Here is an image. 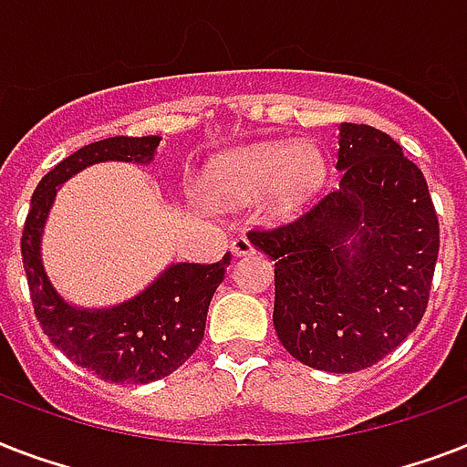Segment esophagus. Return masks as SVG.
Segmentation results:
<instances>
[{"label":"esophagus","mask_w":467,"mask_h":467,"mask_svg":"<svg viewBox=\"0 0 467 467\" xmlns=\"http://www.w3.org/2000/svg\"><path fill=\"white\" fill-rule=\"evenodd\" d=\"M230 249H233L234 256H247V254H254V244L244 237V234H240V237H234L233 244H230Z\"/></svg>","instance_id":"esophagus-1"}]
</instances>
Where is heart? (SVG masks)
Returning a JSON list of instances; mask_svg holds the SVG:
<instances>
[{
	"label": "heart",
	"instance_id": "heart-1",
	"mask_svg": "<svg viewBox=\"0 0 467 467\" xmlns=\"http://www.w3.org/2000/svg\"><path fill=\"white\" fill-rule=\"evenodd\" d=\"M327 161L315 145L259 142L223 155L211 169L208 189L223 205H244L269 191V208L288 215L325 183Z\"/></svg>",
	"mask_w": 467,
	"mask_h": 467
}]
</instances>
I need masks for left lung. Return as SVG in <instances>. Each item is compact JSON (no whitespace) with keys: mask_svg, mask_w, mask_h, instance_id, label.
Returning a JSON list of instances; mask_svg holds the SVG:
<instances>
[{"mask_svg":"<svg viewBox=\"0 0 467 467\" xmlns=\"http://www.w3.org/2000/svg\"><path fill=\"white\" fill-rule=\"evenodd\" d=\"M337 167V189L247 237L276 262L274 327L285 351L310 368L354 373L424 317L439 218L421 169L383 130L341 123Z\"/></svg>","mask_w":467,"mask_h":467,"instance_id":"obj_1","label":"left lung"}]
</instances>
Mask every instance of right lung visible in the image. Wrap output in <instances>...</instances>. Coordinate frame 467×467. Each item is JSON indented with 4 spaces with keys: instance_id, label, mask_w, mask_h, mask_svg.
Listing matches in <instances>:
<instances>
[{
    "instance_id": "right-lung-1",
    "label": "right lung",
    "mask_w": 467,
    "mask_h": 467,
    "mask_svg": "<svg viewBox=\"0 0 467 467\" xmlns=\"http://www.w3.org/2000/svg\"><path fill=\"white\" fill-rule=\"evenodd\" d=\"M160 138H106L77 150L47 171L31 196L21 233L26 281L43 334L77 366L109 383H152L189 361L203 339L208 306L223 284L230 252L215 264H176L111 310H75L55 293L40 264V233L65 179L97 161H150Z\"/></svg>"
}]
</instances>
